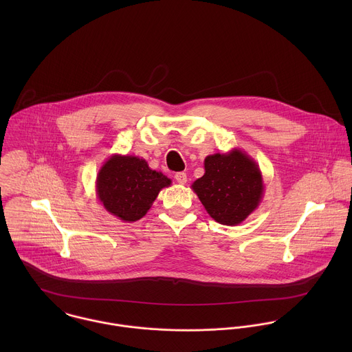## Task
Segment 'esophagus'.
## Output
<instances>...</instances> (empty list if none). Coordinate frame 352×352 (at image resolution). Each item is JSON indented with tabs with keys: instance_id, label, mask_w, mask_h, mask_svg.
<instances>
[{
	"instance_id": "obj_1",
	"label": "esophagus",
	"mask_w": 352,
	"mask_h": 352,
	"mask_svg": "<svg viewBox=\"0 0 352 352\" xmlns=\"http://www.w3.org/2000/svg\"><path fill=\"white\" fill-rule=\"evenodd\" d=\"M175 179H176V182L180 183V184H186V183H187V175H186L184 172H177V173L175 175Z\"/></svg>"
}]
</instances>
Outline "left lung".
Returning <instances> with one entry per match:
<instances>
[{
	"label": "left lung",
	"mask_w": 352,
	"mask_h": 352,
	"mask_svg": "<svg viewBox=\"0 0 352 352\" xmlns=\"http://www.w3.org/2000/svg\"><path fill=\"white\" fill-rule=\"evenodd\" d=\"M208 215L236 226L258 207L264 197L263 175L250 154L232 149L204 158V175L191 186Z\"/></svg>",
	"instance_id": "8db88e82"
}]
</instances>
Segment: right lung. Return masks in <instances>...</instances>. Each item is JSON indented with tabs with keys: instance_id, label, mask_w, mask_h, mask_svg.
I'll use <instances>...</instances> for the list:
<instances>
[{
	"instance_id": "obj_1",
	"label": "right lung",
	"mask_w": 352,
	"mask_h": 352,
	"mask_svg": "<svg viewBox=\"0 0 352 352\" xmlns=\"http://www.w3.org/2000/svg\"><path fill=\"white\" fill-rule=\"evenodd\" d=\"M170 183L141 157L112 154L98 173L96 194L109 214L123 222H135L146 215L160 191Z\"/></svg>"
}]
</instances>
